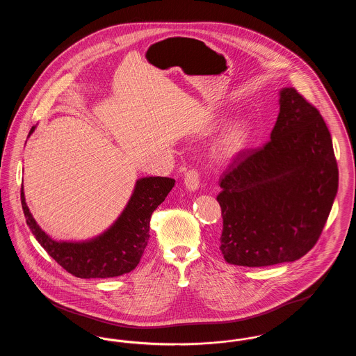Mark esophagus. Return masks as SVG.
Wrapping results in <instances>:
<instances>
[{
    "instance_id": "1",
    "label": "esophagus",
    "mask_w": 356,
    "mask_h": 356,
    "mask_svg": "<svg viewBox=\"0 0 356 356\" xmlns=\"http://www.w3.org/2000/svg\"><path fill=\"white\" fill-rule=\"evenodd\" d=\"M184 184L188 191H196L200 186V177H199V172L196 170H189L184 176Z\"/></svg>"
}]
</instances>
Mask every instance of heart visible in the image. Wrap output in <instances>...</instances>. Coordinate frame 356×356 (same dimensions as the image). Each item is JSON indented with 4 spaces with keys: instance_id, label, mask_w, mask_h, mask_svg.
Listing matches in <instances>:
<instances>
[{
    "instance_id": "heart-1",
    "label": "heart",
    "mask_w": 356,
    "mask_h": 356,
    "mask_svg": "<svg viewBox=\"0 0 356 356\" xmlns=\"http://www.w3.org/2000/svg\"><path fill=\"white\" fill-rule=\"evenodd\" d=\"M251 137V128L245 121H236L228 125L215 145L213 154L220 160H231L241 152Z\"/></svg>"
}]
</instances>
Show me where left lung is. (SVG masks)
<instances>
[{
    "mask_svg": "<svg viewBox=\"0 0 356 356\" xmlns=\"http://www.w3.org/2000/svg\"><path fill=\"white\" fill-rule=\"evenodd\" d=\"M271 140L238 153L221 177L220 251L229 264L295 261L318 241L338 192L332 138L295 88L279 92Z\"/></svg>",
    "mask_w": 356,
    "mask_h": 356,
    "instance_id": "8db88e82",
    "label": "left lung"
}]
</instances>
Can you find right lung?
<instances>
[{"label":"right lung","mask_w":356,"mask_h":356,"mask_svg":"<svg viewBox=\"0 0 356 356\" xmlns=\"http://www.w3.org/2000/svg\"><path fill=\"white\" fill-rule=\"evenodd\" d=\"M34 129L35 127H32L29 136ZM173 186L175 180L170 177L138 179L116 221L100 235L83 241H57L47 235L28 208L24 186L21 204L35 240L64 270L81 279H105L135 270L149 240L151 215L165 200Z\"/></svg>","instance_id":"1"}]
</instances>
